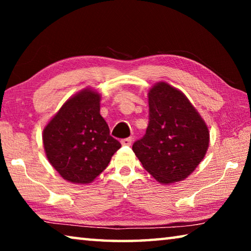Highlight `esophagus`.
Instances as JSON below:
<instances>
[{"instance_id": "34e87169", "label": "esophagus", "mask_w": 251, "mask_h": 251, "mask_svg": "<svg viewBox=\"0 0 251 251\" xmlns=\"http://www.w3.org/2000/svg\"><path fill=\"white\" fill-rule=\"evenodd\" d=\"M131 141H133V137H127V138H124L122 139L121 143L122 145H125V146H129L131 144Z\"/></svg>"}]
</instances>
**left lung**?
Returning <instances> with one entry per match:
<instances>
[{
	"label": "left lung",
	"mask_w": 251,
	"mask_h": 251,
	"mask_svg": "<svg viewBox=\"0 0 251 251\" xmlns=\"http://www.w3.org/2000/svg\"><path fill=\"white\" fill-rule=\"evenodd\" d=\"M146 134L133 144L143 167L161 184L184 180L205 157L209 130L180 91L160 82L148 93Z\"/></svg>",
	"instance_id": "1"
}]
</instances>
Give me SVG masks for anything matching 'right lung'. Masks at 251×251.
Instances as JSON below:
<instances>
[{"instance_id":"right-lung-1","label":"right lung","mask_w":251,"mask_h":251,"mask_svg":"<svg viewBox=\"0 0 251 251\" xmlns=\"http://www.w3.org/2000/svg\"><path fill=\"white\" fill-rule=\"evenodd\" d=\"M99 93L86 88L71 97L43 130L50 165L67 181L90 184L107 167L121 143L100 114Z\"/></svg>"}]
</instances>
